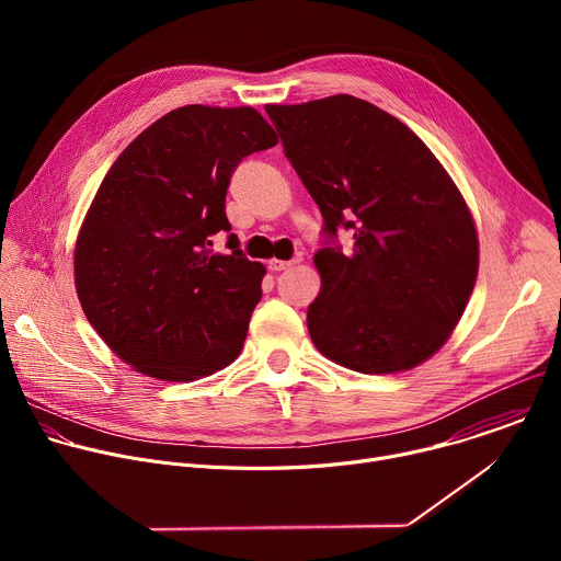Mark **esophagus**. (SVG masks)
<instances>
[{
    "mask_svg": "<svg viewBox=\"0 0 561 561\" xmlns=\"http://www.w3.org/2000/svg\"><path fill=\"white\" fill-rule=\"evenodd\" d=\"M297 262H299V260H288V262H282V260H271V262H268V271H273V273H279V271H288V268H293Z\"/></svg>",
    "mask_w": 561,
    "mask_h": 561,
    "instance_id": "esophagus-1",
    "label": "esophagus"
}]
</instances>
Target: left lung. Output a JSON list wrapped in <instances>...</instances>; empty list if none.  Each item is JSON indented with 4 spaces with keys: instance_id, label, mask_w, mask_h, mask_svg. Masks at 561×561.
Returning a JSON list of instances; mask_svg holds the SVG:
<instances>
[{
    "instance_id": "obj_1",
    "label": "left lung",
    "mask_w": 561,
    "mask_h": 561,
    "mask_svg": "<svg viewBox=\"0 0 561 561\" xmlns=\"http://www.w3.org/2000/svg\"><path fill=\"white\" fill-rule=\"evenodd\" d=\"M284 154L324 217L322 290L306 322L317 351L359 373H397L448 340L477 279V232L457 186L397 117L353 95L266 106ZM351 229V254L336 230Z\"/></svg>"
}]
</instances>
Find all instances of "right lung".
Instances as JSON below:
<instances>
[{"instance_id": "1", "label": "right lung", "mask_w": 561, "mask_h": 561, "mask_svg": "<svg viewBox=\"0 0 561 561\" xmlns=\"http://www.w3.org/2000/svg\"><path fill=\"white\" fill-rule=\"evenodd\" d=\"M277 144L249 106H184L139 133L106 173L75 247V286L130 366L191 381L228 366L262 299L264 266L239 249L226 193L242 159ZM228 231L229 253H211Z\"/></svg>"}]
</instances>
